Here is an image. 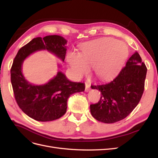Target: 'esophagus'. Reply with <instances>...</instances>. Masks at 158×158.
<instances>
[{
  "mask_svg": "<svg viewBox=\"0 0 158 158\" xmlns=\"http://www.w3.org/2000/svg\"><path fill=\"white\" fill-rule=\"evenodd\" d=\"M85 91L86 92H89V91L90 90V86H89V84L88 83H85Z\"/></svg>",
  "mask_w": 158,
  "mask_h": 158,
  "instance_id": "esophagus-1",
  "label": "esophagus"
}]
</instances>
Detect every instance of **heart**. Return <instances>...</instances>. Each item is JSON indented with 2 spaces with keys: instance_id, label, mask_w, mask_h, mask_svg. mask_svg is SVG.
<instances>
[{
  "instance_id": "obj_1",
  "label": "heart",
  "mask_w": 158,
  "mask_h": 158,
  "mask_svg": "<svg viewBox=\"0 0 158 158\" xmlns=\"http://www.w3.org/2000/svg\"><path fill=\"white\" fill-rule=\"evenodd\" d=\"M126 55L127 50L123 44L112 38H103L84 44L80 55L73 52L67 59L76 78L87 74L88 67L93 66L98 78H107L115 73Z\"/></svg>"
}]
</instances>
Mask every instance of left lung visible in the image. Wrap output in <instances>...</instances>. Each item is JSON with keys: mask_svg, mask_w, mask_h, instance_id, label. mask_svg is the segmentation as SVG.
<instances>
[{"mask_svg": "<svg viewBox=\"0 0 158 158\" xmlns=\"http://www.w3.org/2000/svg\"><path fill=\"white\" fill-rule=\"evenodd\" d=\"M146 73L145 64L136 52L115 78L109 82L91 85L102 94L97 103L90 105L92 115L104 123H114L126 118L140 101Z\"/></svg>", "mask_w": 158, "mask_h": 158, "instance_id": "left-lung-1", "label": "left lung"}]
</instances>
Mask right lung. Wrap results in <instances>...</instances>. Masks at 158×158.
<instances>
[{
    "instance_id": "add662e5",
    "label": "right lung",
    "mask_w": 158,
    "mask_h": 158,
    "mask_svg": "<svg viewBox=\"0 0 158 158\" xmlns=\"http://www.w3.org/2000/svg\"><path fill=\"white\" fill-rule=\"evenodd\" d=\"M66 42L56 35L34 38L20 49L13 60L10 76L14 98L22 111L37 121H51L63 116L68 98L74 93L84 92L85 85L82 82H71L61 72L44 85H32L22 74L23 61L40 50L49 51L64 60Z\"/></svg>"
}]
</instances>
